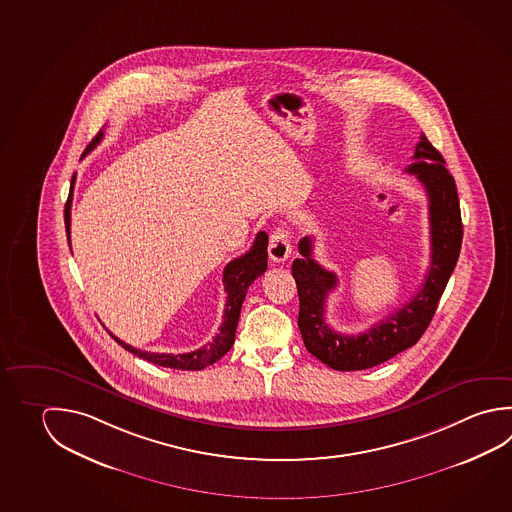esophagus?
<instances>
[{
  "label": "esophagus",
  "instance_id": "34e87169",
  "mask_svg": "<svg viewBox=\"0 0 512 512\" xmlns=\"http://www.w3.org/2000/svg\"><path fill=\"white\" fill-rule=\"evenodd\" d=\"M290 254H292V247H290L289 233L283 227L274 229L269 240L270 260L283 263V261L289 260Z\"/></svg>",
  "mask_w": 512,
  "mask_h": 512
}]
</instances>
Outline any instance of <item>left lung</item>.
Returning a JSON list of instances; mask_svg holds the SVG:
<instances>
[{"label": "left lung", "instance_id": "1", "mask_svg": "<svg viewBox=\"0 0 512 512\" xmlns=\"http://www.w3.org/2000/svg\"><path fill=\"white\" fill-rule=\"evenodd\" d=\"M406 173L419 178L428 195L431 263L419 292L370 330L346 335L328 326L326 298L337 287V276L312 258L314 240L310 236L299 242L301 258L292 263L299 294V332L308 352L332 370H366L417 343L435 316L438 301L455 270L464 234L455 178L449 175L446 160L424 133Z\"/></svg>", "mask_w": 512, "mask_h": 512}]
</instances>
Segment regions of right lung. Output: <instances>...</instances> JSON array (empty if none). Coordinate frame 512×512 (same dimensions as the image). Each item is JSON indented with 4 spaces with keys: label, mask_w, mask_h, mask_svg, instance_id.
Wrapping results in <instances>:
<instances>
[{
    "label": "right lung",
    "mask_w": 512,
    "mask_h": 512,
    "mask_svg": "<svg viewBox=\"0 0 512 512\" xmlns=\"http://www.w3.org/2000/svg\"><path fill=\"white\" fill-rule=\"evenodd\" d=\"M103 135V131H99V135H95V139L88 144V148L84 149L83 155L90 153L103 140ZM74 184L75 173L72 177L70 195H68L65 204V227L68 243H70V209H72ZM267 247H269V236L265 231H260L256 234V240L252 243L249 251L245 252L240 258L227 263V267L223 269V289L227 292V301H225V310H223L222 325L218 328V334L214 335L213 341L205 344L202 348H198L195 352L177 355L153 354V352L133 348L131 344H126L119 337H115L112 332H108V334L112 335L113 339L121 344L124 350H128L131 354L137 355L148 363L166 366V368H173V370H191V372L204 370L205 366L216 363L218 359H222L223 355L231 350L240 312H242L243 299L247 296V289L254 283V279L260 278L261 274L267 270Z\"/></svg>",
    "instance_id": "right-lung-1"
}]
</instances>
